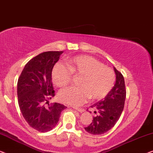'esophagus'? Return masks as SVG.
<instances>
[{"label":"esophagus","mask_w":153,"mask_h":153,"mask_svg":"<svg viewBox=\"0 0 153 153\" xmlns=\"http://www.w3.org/2000/svg\"><path fill=\"white\" fill-rule=\"evenodd\" d=\"M74 109H76L77 111H78L79 112H80V113H82V112H83L84 111H85V109H82V108H77V107H74Z\"/></svg>","instance_id":"esophagus-1"}]
</instances>
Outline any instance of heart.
Instances as JSON below:
<instances>
[{"mask_svg": "<svg viewBox=\"0 0 153 153\" xmlns=\"http://www.w3.org/2000/svg\"><path fill=\"white\" fill-rule=\"evenodd\" d=\"M66 66L57 64L53 68L52 79L57 87H66L73 76L81 78L79 87L66 88L59 92V99L64 103L79 106L90 97L100 100L108 94L115 83L114 71L91 56H76L68 60Z\"/></svg>", "mask_w": 153, "mask_h": 153, "instance_id": "1", "label": "heart"}]
</instances>
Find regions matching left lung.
<instances>
[{
  "label": "left lung",
  "mask_w": 153,
  "mask_h": 153,
  "mask_svg": "<svg viewBox=\"0 0 153 153\" xmlns=\"http://www.w3.org/2000/svg\"><path fill=\"white\" fill-rule=\"evenodd\" d=\"M117 80L114 87L109 92L104 100L91 106L96 114L89 126L85 128L87 132L92 134H102L107 132L117 123L123 110L126 97V85L123 76L116 68Z\"/></svg>",
  "instance_id": "8db88e82"
}]
</instances>
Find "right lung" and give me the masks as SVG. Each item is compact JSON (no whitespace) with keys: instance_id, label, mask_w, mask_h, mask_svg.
Listing matches in <instances>:
<instances>
[{"instance_id":"obj_1","label":"right lung","mask_w":153,"mask_h":153,"mask_svg":"<svg viewBox=\"0 0 153 153\" xmlns=\"http://www.w3.org/2000/svg\"><path fill=\"white\" fill-rule=\"evenodd\" d=\"M62 53L63 51L40 53L25 64L19 77L17 95L21 111L29 126L39 132L53 130L61 112L66 108L57 102L48 103L55 95L52 70Z\"/></svg>"}]
</instances>
